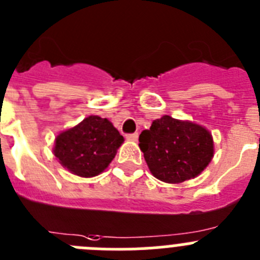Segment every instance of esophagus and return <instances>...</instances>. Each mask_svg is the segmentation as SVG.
Here are the masks:
<instances>
[{"instance_id": "1", "label": "esophagus", "mask_w": 260, "mask_h": 260, "mask_svg": "<svg viewBox=\"0 0 260 260\" xmlns=\"http://www.w3.org/2000/svg\"><path fill=\"white\" fill-rule=\"evenodd\" d=\"M126 139L130 140V142H137L138 134L137 133H134V134H126Z\"/></svg>"}]
</instances>
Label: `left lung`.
Here are the masks:
<instances>
[{
  "label": "left lung",
  "mask_w": 260,
  "mask_h": 260,
  "mask_svg": "<svg viewBox=\"0 0 260 260\" xmlns=\"http://www.w3.org/2000/svg\"><path fill=\"white\" fill-rule=\"evenodd\" d=\"M139 147L152 175L165 183L196 178L214 156L213 137L206 128L166 114L143 130Z\"/></svg>",
  "instance_id": "left-lung-1"
}]
</instances>
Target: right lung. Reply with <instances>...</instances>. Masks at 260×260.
<instances>
[{
	"mask_svg": "<svg viewBox=\"0 0 260 260\" xmlns=\"http://www.w3.org/2000/svg\"><path fill=\"white\" fill-rule=\"evenodd\" d=\"M122 143L123 137L111 121L89 116L75 127L60 133L52 152L71 173L90 178L108 168Z\"/></svg>",
	"mask_w": 260,
	"mask_h": 260,
	"instance_id": "add662e5",
	"label": "right lung"
}]
</instances>
